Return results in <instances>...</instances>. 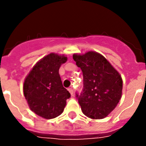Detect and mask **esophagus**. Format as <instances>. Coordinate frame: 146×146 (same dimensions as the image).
I'll list each match as a JSON object with an SVG mask.
<instances>
[{
    "mask_svg": "<svg viewBox=\"0 0 146 146\" xmlns=\"http://www.w3.org/2000/svg\"><path fill=\"white\" fill-rule=\"evenodd\" d=\"M68 91L70 92V93L71 94V95H73V88H70L68 89Z\"/></svg>",
    "mask_w": 146,
    "mask_h": 146,
    "instance_id": "obj_1",
    "label": "esophagus"
}]
</instances>
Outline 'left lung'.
Returning a JSON list of instances; mask_svg holds the SVG:
<instances>
[{"instance_id":"obj_1","label":"left lung","mask_w":146,"mask_h":146,"mask_svg":"<svg viewBox=\"0 0 146 146\" xmlns=\"http://www.w3.org/2000/svg\"><path fill=\"white\" fill-rule=\"evenodd\" d=\"M73 58L84 77L82 92L76 94L83 113L92 119H103L120 100L122 78L107 59L95 51L74 54Z\"/></svg>"}]
</instances>
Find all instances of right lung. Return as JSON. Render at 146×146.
<instances>
[{
  "instance_id": "1",
  "label": "right lung",
  "mask_w": 146,
  "mask_h": 146,
  "mask_svg": "<svg viewBox=\"0 0 146 146\" xmlns=\"http://www.w3.org/2000/svg\"><path fill=\"white\" fill-rule=\"evenodd\" d=\"M66 61L65 55L51 53L39 61L25 79L23 93L30 110L44 119L59 116L70 98L58 73Z\"/></svg>"
}]
</instances>
